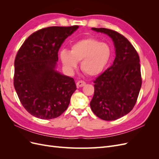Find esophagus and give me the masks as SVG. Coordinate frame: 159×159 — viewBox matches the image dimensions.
Masks as SVG:
<instances>
[{
	"mask_svg": "<svg viewBox=\"0 0 159 159\" xmlns=\"http://www.w3.org/2000/svg\"><path fill=\"white\" fill-rule=\"evenodd\" d=\"M85 85V81H79L76 84L77 87H78V88L83 87V86H84Z\"/></svg>",
	"mask_w": 159,
	"mask_h": 159,
	"instance_id": "34e87169",
	"label": "esophagus"
}]
</instances>
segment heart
<instances>
[{
    "label": "heart",
    "instance_id": "1",
    "mask_svg": "<svg viewBox=\"0 0 159 159\" xmlns=\"http://www.w3.org/2000/svg\"><path fill=\"white\" fill-rule=\"evenodd\" d=\"M111 48L105 42L94 38H86L75 42L70 52H60V59L65 68L73 71L81 61L80 68L89 76L98 75L107 68L111 58Z\"/></svg>",
    "mask_w": 159,
    "mask_h": 159
}]
</instances>
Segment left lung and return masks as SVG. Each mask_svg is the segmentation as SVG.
I'll list each match as a JSON object with an SVG mask.
<instances>
[{
    "mask_svg": "<svg viewBox=\"0 0 159 159\" xmlns=\"http://www.w3.org/2000/svg\"><path fill=\"white\" fill-rule=\"evenodd\" d=\"M111 38L115 50L113 65L94 80V95L90 107L105 121H113L128 114L136 103L142 80L138 53L127 38L107 28H92Z\"/></svg>",
    "mask_w": 159,
    "mask_h": 159,
    "instance_id": "1",
    "label": "left lung"
}]
</instances>
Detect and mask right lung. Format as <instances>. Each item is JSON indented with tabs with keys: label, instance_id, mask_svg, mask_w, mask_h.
<instances>
[{
	"label": "right lung",
	"instance_id": "1",
	"mask_svg": "<svg viewBox=\"0 0 159 159\" xmlns=\"http://www.w3.org/2000/svg\"><path fill=\"white\" fill-rule=\"evenodd\" d=\"M78 26H51L34 32L14 60V86L23 107L41 119L59 117L76 90L74 80L56 70L59 49Z\"/></svg>",
	"mask_w": 159,
	"mask_h": 159
}]
</instances>
